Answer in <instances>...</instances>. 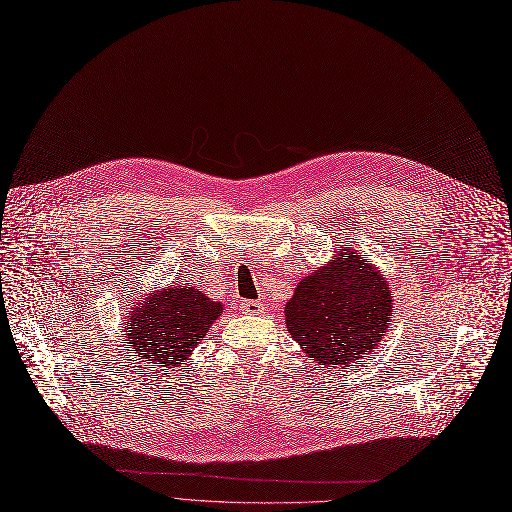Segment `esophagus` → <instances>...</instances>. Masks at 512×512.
Returning a JSON list of instances; mask_svg holds the SVG:
<instances>
[{
    "label": "esophagus",
    "instance_id": "esophagus-1",
    "mask_svg": "<svg viewBox=\"0 0 512 512\" xmlns=\"http://www.w3.org/2000/svg\"><path fill=\"white\" fill-rule=\"evenodd\" d=\"M240 311L245 315H259L263 313V303L259 301H242L240 303Z\"/></svg>",
    "mask_w": 512,
    "mask_h": 512
}]
</instances>
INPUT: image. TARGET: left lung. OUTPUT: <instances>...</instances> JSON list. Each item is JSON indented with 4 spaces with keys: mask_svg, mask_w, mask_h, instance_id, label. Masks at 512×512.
Segmentation results:
<instances>
[{
    "mask_svg": "<svg viewBox=\"0 0 512 512\" xmlns=\"http://www.w3.org/2000/svg\"><path fill=\"white\" fill-rule=\"evenodd\" d=\"M284 315L290 336L311 359L328 369H346L380 344L392 315V294L382 272L346 245L299 282Z\"/></svg>",
    "mask_w": 512,
    "mask_h": 512,
    "instance_id": "8db88e82",
    "label": "left lung"
}]
</instances>
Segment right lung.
Returning a JSON list of instances; mask_svg holds the SVG:
<instances>
[{
  "label": "right lung",
  "mask_w": 512,
  "mask_h": 512,
  "mask_svg": "<svg viewBox=\"0 0 512 512\" xmlns=\"http://www.w3.org/2000/svg\"><path fill=\"white\" fill-rule=\"evenodd\" d=\"M222 311V303L193 286L151 292L126 317V346L157 367H180Z\"/></svg>",
  "instance_id": "add662e5"
}]
</instances>
